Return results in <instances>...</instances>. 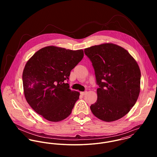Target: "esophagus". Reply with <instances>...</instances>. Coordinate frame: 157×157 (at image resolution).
Returning <instances> with one entry per match:
<instances>
[{
  "label": "esophagus",
  "mask_w": 157,
  "mask_h": 157,
  "mask_svg": "<svg viewBox=\"0 0 157 157\" xmlns=\"http://www.w3.org/2000/svg\"><path fill=\"white\" fill-rule=\"evenodd\" d=\"M86 93H87L86 91H85V92H80V94H81L82 95H85Z\"/></svg>",
  "instance_id": "34e87169"
}]
</instances>
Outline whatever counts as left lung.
Segmentation results:
<instances>
[{"label":"left lung","mask_w":157,"mask_h":157,"mask_svg":"<svg viewBox=\"0 0 157 157\" xmlns=\"http://www.w3.org/2000/svg\"><path fill=\"white\" fill-rule=\"evenodd\" d=\"M94 69L97 101L92 113L107 122L117 120L130 111L140 94L141 72L131 54L112 44L95 45L84 50Z\"/></svg>","instance_id":"obj_1"}]
</instances>
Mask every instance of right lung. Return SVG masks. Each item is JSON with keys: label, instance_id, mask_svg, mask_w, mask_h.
<instances>
[{"label": "right lung", "instance_id": "obj_1", "mask_svg": "<svg viewBox=\"0 0 157 157\" xmlns=\"http://www.w3.org/2000/svg\"><path fill=\"white\" fill-rule=\"evenodd\" d=\"M82 49L49 46L37 51L27 62L22 75L28 103L50 121H60L72 112L80 93L69 89L71 70L83 59Z\"/></svg>", "mask_w": 157, "mask_h": 157}]
</instances>
